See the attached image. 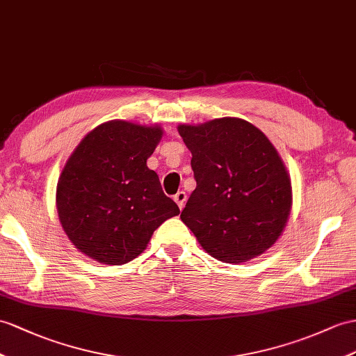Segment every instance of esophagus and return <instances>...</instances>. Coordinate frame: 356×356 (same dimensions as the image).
<instances>
[{
	"label": "esophagus",
	"instance_id": "esophagus-1",
	"mask_svg": "<svg viewBox=\"0 0 356 356\" xmlns=\"http://www.w3.org/2000/svg\"><path fill=\"white\" fill-rule=\"evenodd\" d=\"M173 199H175V202L178 204L179 210H183V208H184V204H186V201H187V195H186V192H183V190H181V192H178L175 196H173Z\"/></svg>",
	"mask_w": 356,
	"mask_h": 356
}]
</instances>
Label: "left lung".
<instances>
[{"mask_svg":"<svg viewBox=\"0 0 356 356\" xmlns=\"http://www.w3.org/2000/svg\"><path fill=\"white\" fill-rule=\"evenodd\" d=\"M196 188L181 220L223 263L249 261L275 245L291 211L289 172L270 140L238 118L178 125Z\"/></svg>","mask_w":356,"mask_h":356,"instance_id":"8db88e82","label":"left lung"}]
</instances>
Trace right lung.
Wrapping results in <instances>:
<instances>
[{
	"label": "right lung",
	"mask_w": 356,
	"mask_h": 356,
	"mask_svg": "<svg viewBox=\"0 0 356 356\" xmlns=\"http://www.w3.org/2000/svg\"><path fill=\"white\" fill-rule=\"evenodd\" d=\"M161 127L108 120L86 136L57 183L60 223L74 246L98 263L120 266L140 255L178 205L146 166Z\"/></svg>",
	"instance_id": "right-lung-1"
}]
</instances>
